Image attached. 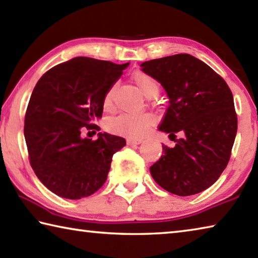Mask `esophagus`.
Listing matches in <instances>:
<instances>
[{
	"label": "esophagus",
	"mask_w": 258,
	"mask_h": 258,
	"mask_svg": "<svg viewBox=\"0 0 258 258\" xmlns=\"http://www.w3.org/2000/svg\"><path fill=\"white\" fill-rule=\"evenodd\" d=\"M126 143H127V146H138V145H140V143H142V141H141V140L127 139V141H126Z\"/></svg>",
	"instance_id": "1"
}]
</instances>
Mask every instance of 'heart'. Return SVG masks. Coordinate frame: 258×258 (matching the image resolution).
<instances>
[{"label":"heart","instance_id":"1","mask_svg":"<svg viewBox=\"0 0 258 258\" xmlns=\"http://www.w3.org/2000/svg\"><path fill=\"white\" fill-rule=\"evenodd\" d=\"M132 81L141 91L143 95L147 98H151L157 95L159 92V83L155 77L146 72L138 71L132 74ZM102 107L104 111L110 112L115 109V102H113V87L107 90L103 95ZM155 123V118L151 113H140V115H130V113H123L117 116L116 118L108 121L107 128L109 132L113 134L123 135L128 139H140L145 135L147 130Z\"/></svg>","mask_w":258,"mask_h":258}]
</instances>
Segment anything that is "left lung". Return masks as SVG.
<instances>
[{
	"instance_id": "obj_1",
	"label": "left lung",
	"mask_w": 258,
	"mask_h": 258,
	"mask_svg": "<svg viewBox=\"0 0 258 258\" xmlns=\"http://www.w3.org/2000/svg\"><path fill=\"white\" fill-rule=\"evenodd\" d=\"M141 67L167 92L169 107L159 130L175 142L173 148L163 145L151 175L171 194H199L217 181L230 160L238 128L232 92L208 64L187 53L146 61Z\"/></svg>"
}]
</instances>
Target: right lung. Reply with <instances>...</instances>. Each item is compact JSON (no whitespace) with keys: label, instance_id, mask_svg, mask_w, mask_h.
<instances>
[{"label":"right lung","instance_id":"obj_1","mask_svg":"<svg viewBox=\"0 0 258 258\" xmlns=\"http://www.w3.org/2000/svg\"><path fill=\"white\" fill-rule=\"evenodd\" d=\"M127 66L77 56L49 69L35 85L24 134L30 166L53 194L81 199L106 182L125 139L99 133L92 141L83 133L100 131L93 120L102 116L103 95Z\"/></svg>","mask_w":258,"mask_h":258}]
</instances>
